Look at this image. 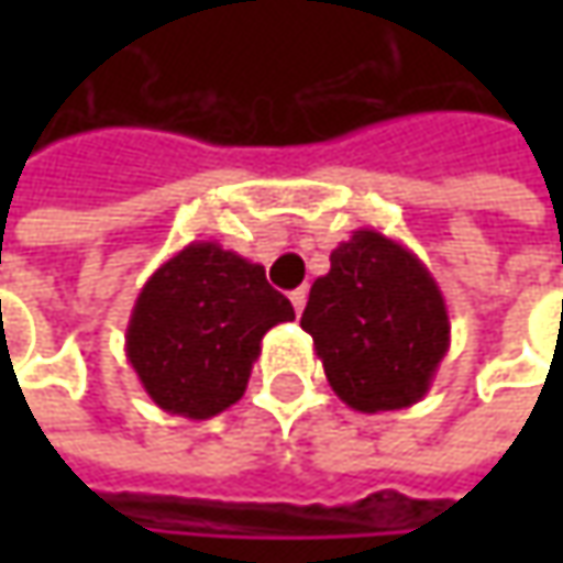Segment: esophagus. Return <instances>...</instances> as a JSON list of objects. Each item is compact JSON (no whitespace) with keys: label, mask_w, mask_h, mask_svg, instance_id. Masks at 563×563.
I'll return each mask as SVG.
<instances>
[{"label":"esophagus","mask_w":563,"mask_h":563,"mask_svg":"<svg viewBox=\"0 0 563 563\" xmlns=\"http://www.w3.org/2000/svg\"><path fill=\"white\" fill-rule=\"evenodd\" d=\"M291 303L297 313H303V307H307V291L303 288H297V291H291Z\"/></svg>","instance_id":"1"}]
</instances>
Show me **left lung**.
Instances as JSON below:
<instances>
[{
    "label": "left lung",
    "mask_w": 563,
    "mask_h": 563,
    "mask_svg": "<svg viewBox=\"0 0 563 563\" xmlns=\"http://www.w3.org/2000/svg\"><path fill=\"white\" fill-rule=\"evenodd\" d=\"M300 329L313 338L332 391L360 413L413 407L451 347L439 282L413 250L376 228L332 250Z\"/></svg>",
    "instance_id": "8db88e82"
}]
</instances>
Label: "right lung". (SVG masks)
<instances>
[{"label":"right lung","instance_id":"right-lung-1","mask_svg":"<svg viewBox=\"0 0 563 563\" xmlns=\"http://www.w3.org/2000/svg\"><path fill=\"white\" fill-rule=\"evenodd\" d=\"M291 319V300L272 288L260 263L194 241L146 278L124 351L156 407L209 420L241 400L263 335Z\"/></svg>","mask_w":563,"mask_h":563}]
</instances>
